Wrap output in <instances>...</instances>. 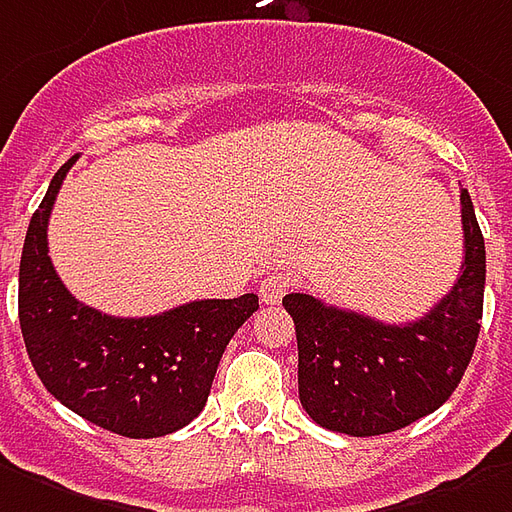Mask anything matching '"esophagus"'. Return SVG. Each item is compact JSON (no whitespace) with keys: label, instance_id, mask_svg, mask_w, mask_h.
Segmentation results:
<instances>
[{"label":"esophagus","instance_id":"obj_1","mask_svg":"<svg viewBox=\"0 0 512 512\" xmlns=\"http://www.w3.org/2000/svg\"><path fill=\"white\" fill-rule=\"evenodd\" d=\"M290 290V279H287L285 274H271L266 276L263 282H260V301L263 304H279L282 298H285V293Z\"/></svg>","mask_w":512,"mask_h":512}]
</instances>
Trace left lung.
Here are the masks:
<instances>
[{
	"label": "left lung",
	"instance_id": "1",
	"mask_svg": "<svg viewBox=\"0 0 512 512\" xmlns=\"http://www.w3.org/2000/svg\"><path fill=\"white\" fill-rule=\"evenodd\" d=\"M461 227L458 282L420 320L388 325L314 295L282 298L298 339V396L314 423L350 437H377L450 399L478 344L486 287V244L467 189H461Z\"/></svg>",
	"mask_w": 512,
	"mask_h": 512
}]
</instances>
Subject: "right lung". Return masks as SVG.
<instances>
[{
	"instance_id": "obj_1",
	"label": "right lung",
	"mask_w": 512,
	"mask_h": 512,
	"mask_svg": "<svg viewBox=\"0 0 512 512\" xmlns=\"http://www.w3.org/2000/svg\"><path fill=\"white\" fill-rule=\"evenodd\" d=\"M32 214L18 268V320L48 393L94 426L130 439L184 429L206 407L219 358L257 312V295L189 301L151 317H111L81 304L48 257V219L64 176Z\"/></svg>"
}]
</instances>
